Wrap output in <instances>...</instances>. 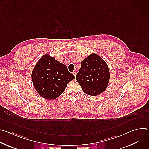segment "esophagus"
I'll return each instance as SVG.
<instances>
[{
    "label": "esophagus",
    "instance_id": "esophagus-1",
    "mask_svg": "<svg viewBox=\"0 0 149 149\" xmlns=\"http://www.w3.org/2000/svg\"><path fill=\"white\" fill-rule=\"evenodd\" d=\"M72 74H73V75L75 77V76H76V74H77V71H74L73 72H72Z\"/></svg>",
    "mask_w": 149,
    "mask_h": 149
}]
</instances>
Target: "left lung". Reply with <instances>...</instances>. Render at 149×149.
<instances>
[{
	"mask_svg": "<svg viewBox=\"0 0 149 149\" xmlns=\"http://www.w3.org/2000/svg\"><path fill=\"white\" fill-rule=\"evenodd\" d=\"M81 65L76 79L83 91L92 96L104 91L110 79V72L105 62L98 55L92 54L81 62Z\"/></svg>",
	"mask_w": 149,
	"mask_h": 149,
	"instance_id": "left-lung-1",
	"label": "left lung"
}]
</instances>
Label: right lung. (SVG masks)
Here are the masks:
<instances>
[{"label":"right lung","mask_w":149,"mask_h":149,"mask_svg":"<svg viewBox=\"0 0 149 149\" xmlns=\"http://www.w3.org/2000/svg\"><path fill=\"white\" fill-rule=\"evenodd\" d=\"M75 77L67 66L46 54L35 65L32 79L39 94L46 99H55L64 91L67 84Z\"/></svg>","instance_id":"add662e5"}]
</instances>
